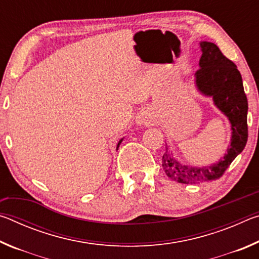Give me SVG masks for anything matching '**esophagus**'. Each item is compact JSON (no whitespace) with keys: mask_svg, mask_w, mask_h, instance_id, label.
I'll list each match as a JSON object with an SVG mask.
<instances>
[{"mask_svg":"<svg viewBox=\"0 0 259 259\" xmlns=\"http://www.w3.org/2000/svg\"><path fill=\"white\" fill-rule=\"evenodd\" d=\"M151 120H152L151 114L148 113L147 111L140 112L137 115V119H136V121H137L138 124H147V123H150Z\"/></svg>","mask_w":259,"mask_h":259,"instance_id":"34e87169","label":"esophagus"}]
</instances>
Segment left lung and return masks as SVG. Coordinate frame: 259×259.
<instances>
[{"label": "left lung", "mask_w": 259, "mask_h": 259, "mask_svg": "<svg viewBox=\"0 0 259 259\" xmlns=\"http://www.w3.org/2000/svg\"><path fill=\"white\" fill-rule=\"evenodd\" d=\"M200 47L202 56L199 63L200 68L195 73L196 85L201 93L211 96L214 105L229 117L232 139L224 159L204 168H188L187 165L179 164L170 154L168 147H165L162 156L164 172L172 181L182 184H199L221 178L235 157L243 151L248 140V100L236 65L226 58L214 43L201 42Z\"/></svg>", "instance_id": "1"}]
</instances>
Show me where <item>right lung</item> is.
Segmentation results:
<instances>
[{
	"label": "right lung",
	"mask_w": 259,
	"mask_h": 259,
	"mask_svg": "<svg viewBox=\"0 0 259 259\" xmlns=\"http://www.w3.org/2000/svg\"><path fill=\"white\" fill-rule=\"evenodd\" d=\"M121 142H122V139L120 140V142H119V144H117V148H119V146H120V144H121Z\"/></svg>",
	"instance_id": "add662e5"
}]
</instances>
